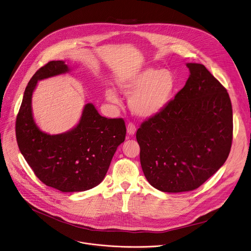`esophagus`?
Instances as JSON below:
<instances>
[{
  "instance_id": "esophagus-1",
  "label": "esophagus",
  "mask_w": 251,
  "mask_h": 251,
  "mask_svg": "<svg viewBox=\"0 0 251 251\" xmlns=\"http://www.w3.org/2000/svg\"><path fill=\"white\" fill-rule=\"evenodd\" d=\"M136 131H137V128H136L135 124L132 123V122H130V123L128 124V126H127V134H128L129 136H134V135L136 134Z\"/></svg>"
}]
</instances>
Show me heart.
Listing matches in <instances>:
<instances>
[{
	"mask_svg": "<svg viewBox=\"0 0 251 251\" xmlns=\"http://www.w3.org/2000/svg\"><path fill=\"white\" fill-rule=\"evenodd\" d=\"M117 84L124 95L131 96L130 110L139 117L149 118L166 109L177 82L170 70L148 67L120 79ZM106 97L112 103L118 102L116 93L112 88L107 89Z\"/></svg>",
	"mask_w": 251,
	"mask_h": 251,
	"instance_id": "obj_1",
	"label": "heart"
}]
</instances>
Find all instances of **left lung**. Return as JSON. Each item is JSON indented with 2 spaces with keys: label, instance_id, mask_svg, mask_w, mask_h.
I'll return each instance as SVG.
<instances>
[{
  "label": "left lung",
  "instance_id": "left-lung-1",
  "mask_svg": "<svg viewBox=\"0 0 251 251\" xmlns=\"http://www.w3.org/2000/svg\"><path fill=\"white\" fill-rule=\"evenodd\" d=\"M166 109L137 131L140 165L151 186L164 193L191 192L228 158L233 139L229 94L200 63Z\"/></svg>",
  "mask_w": 251,
  "mask_h": 251
}]
</instances>
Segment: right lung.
Listing matches in <instances>:
<instances>
[{
    "instance_id": "add662e5",
    "label": "right lung",
    "mask_w": 251,
    "mask_h": 251,
    "mask_svg": "<svg viewBox=\"0 0 251 251\" xmlns=\"http://www.w3.org/2000/svg\"><path fill=\"white\" fill-rule=\"evenodd\" d=\"M69 70L63 60H53L35 72L25 89L15 127L19 150L36 177L62 193L98 186L126 136L122 118L104 117L91 103L84 105L79 123L65 133L49 135L38 128L31 109L38 81Z\"/></svg>"
}]
</instances>
